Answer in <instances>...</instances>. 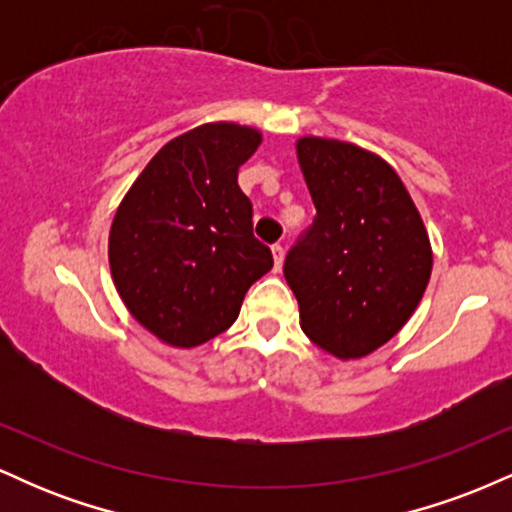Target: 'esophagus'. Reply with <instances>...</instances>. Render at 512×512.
<instances>
[{"instance_id":"esophagus-1","label":"esophagus","mask_w":512,"mask_h":512,"mask_svg":"<svg viewBox=\"0 0 512 512\" xmlns=\"http://www.w3.org/2000/svg\"><path fill=\"white\" fill-rule=\"evenodd\" d=\"M272 255H274V267L279 269L281 264H284V245H272Z\"/></svg>"}]
</instances>
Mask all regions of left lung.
I'll use <instances>...</instances> for the list:
<instances>
[{
  "instance_id": "obj_1",
  "label": "left lung",
  "mask_w": 512,
  "mask_h": 512,
  "mask_svg": "<svg viewBox=\"0 0 512 512\" xmlns=\"http://www.w3.org/2000/svg\"><path fill=\"white\" fill-rule=\"evenodd\" d=\"M315 219L284 262L301 327L337 358L390 342L419 305L433 255L419 209L380 156L337 139H298Z\"/></svg>"
}]
</instances>
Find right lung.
<instances>
[{"label": "right lung", "mask_w": 512, "mask_h": 512, "mask_svg": "<svg viewBox=\"0 0 512 512\" xmlns=\"http://www.w3.org/2000/svg\"><path fill=\"white\" fill-rule=\"evenodd\" d=\"M262 134L211 122L180 134L142 170L110 228V272L134 320L170 346H199L236 322L245 293L272 269L252 236L238 168Z\"/></svg>", "instance_id": "add662e5"}]
</instances>
